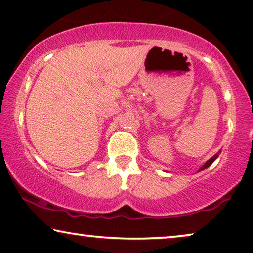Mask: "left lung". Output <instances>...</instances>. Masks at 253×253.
<instances>
[{
    "label": "left lung",
    "mask_w": 253,
    "mask_h": 253,
    "mask_svg": "<svg viewBox=\"0 0 253 253\" xmlns=\"http://www.w3.org/2000/svg\"><path fill=\"white\" fill-rule=\"evenodd\" d=\"M219 154H220V150H219V151H218V153H217V154H215V155H213V156H212L211 158H209V159H208V161H207V162H206V163H205V164H204L203 166H201V167H200V169H199V170H198V172H200V170H204V169H207V167H208V166H211V165L212 164V163L216 161V159H217V157H218V156H219Z\"/></svg>",
    "instance_id": "obj_1"
}]
</instances>
